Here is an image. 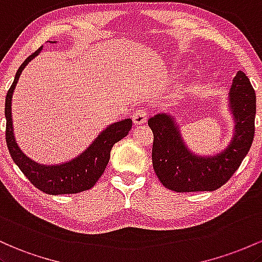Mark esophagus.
<instances>
[{"mask_svg": "<svg viewBox=\"0 0 262 262\" xmlns=\"http://www.w3.org/2000/svg\"><path fill=\"white\" fill-rule=\"evenodd\" d=\"M147 116H148V113L145 108H141V110H136L132 115V120H134L135 125H142L147 121Z\"/></svg>", "mask_w": 262, "mask_h": 262, "instance_id": "1", "label": "esophagus"}]
</instances>
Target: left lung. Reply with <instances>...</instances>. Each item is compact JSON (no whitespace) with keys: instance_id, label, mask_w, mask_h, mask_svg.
I'll use <instances>...</instances> for the list:
<instances>
[{"instance_id":"8db88e82","label":"left lung","mask_w":262,"mask_h":262,"mask_svg":"<svg viewBox=\"0 0 262 262\" xmlns=\"http://www.w3.org/2000/svg\"><path fill=\"white\" fill-rule=\"evenodd\" d=\"M234 132L229 145L214 155L193 152L174 116L156 114L148 119L154 132L152 164L164 187L174 192H211L229 181L248 155L255 134L256 95L245 73L237 72L228 96Z\"/></svg>"}]
</instances>
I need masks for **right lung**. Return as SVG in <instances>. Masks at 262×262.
Masks as SVG:
<instances>
[{"instance_id":"add662e5","label":"right lung","mask_w":262,"mask_h":262,"mask_svg":"<svg viewBox=\"0 0 262 262\" xmlns=\"http://www.w3.org/2000/svg\"><path fill=\"white\" fill-rule=\"evenodd\" d=\"M42 49L43 47H40L20 64L13 83L6 96L5 116L7 121L6 122V142H7L8 151L13 162L19 167L23 174L31 181L34 187L52 195L74 194V193L88 190L95 186L98 179L101 177L106 168L108 160H110L111 148L116 142L127 136L128 131L132 127V120L125 119L106 126V128L100 132L89 147H86L80 155L67 162L59 164H40L31 160L28 156L23 154L14 137L12 96L23 69L27 67L29 61L34 59L42 52Z\"/></svg>"}]
</instances>
